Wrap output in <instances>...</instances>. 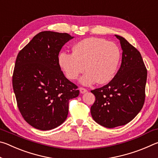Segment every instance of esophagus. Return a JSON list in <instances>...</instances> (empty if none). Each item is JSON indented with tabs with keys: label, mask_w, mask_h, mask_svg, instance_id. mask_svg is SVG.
Returning a JSON list of instances; mask_svg holds the SVG:
<instances>
[{
	"label": "esophagus",
	"mask_w": 158,
	"mask_h": 158,
	"mask_svg": "<svg viewBox=\"0 0 158 158\" xmlns=\"http://www.w3.org/2000/svg\"><path fill=\"white\" fill-rule=\"evenodd\" d=\"M79 90H80V93H82V94H84V93H86L88 91V90L85 89H84V88H80Z\"/></svg>",
	"instance_id": "esophagus-1"
}]
</instances>
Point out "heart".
Here are the masks:
<instances>
[{
    "mask_svg": "<svg viewBox=\"0 0 158 158\" xmlns=\"http://www.w3.org/2000/svg\"><path fill=\"white\" fill-rule=\"evenodd\" d=\"M120 60L119 47L114 42L98 37L82 40L74 45L73 53L62 52L58 58V65L69 80L77 79L85 68L87 72L80 79V83L85 85L111 81Z\"/></svg>",
    "mask_w": 158,
    "mask_h": 158,
    "instance_id": "heart-1",
    "label": "heart"
}]
</instances>
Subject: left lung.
<instances>
[{
  "label": "left lung",
  "mask_w": 158,
  "mask_h": 158,
  "mask_svg": "<svg viewBox=\"0 0 158 158\" xmlns=\"http://www.w3.org/2000/svg\"><path fill=\"white\" fill-rule=\"evenodd\" d=\"M123 50L120 69L107 85L91 90L95 102L90 107L94 121L114 128L128 123L139 113L145 100L147 69L139 52L124 37L115 35Z\"/></svg>",
  "instance_id": "8db88e82"
}]
</instances>
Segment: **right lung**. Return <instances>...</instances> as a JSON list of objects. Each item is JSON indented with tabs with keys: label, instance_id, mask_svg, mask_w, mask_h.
Returning a JSON list of instances; mask_svg holds the SVG:
<instances>
[{
	"label": "right lung",
	"instance_id": "obj_1",
	"mask_svg": "<svg viewBox=\"0 0 158 158\" xmlns=\"http://www.w3.org/2000/svg\"><path fill=\"white\" fill-rule=\"evenodd\" d=\"M73 37L42 31L18 53L13 90L23 118L36 129L49 130L60 125L68 117L69 100L79 95L58 63L60 49Z\"/></svg>",
	"mask_w": 158,
	"mask_h": 158
}]
</instances>
